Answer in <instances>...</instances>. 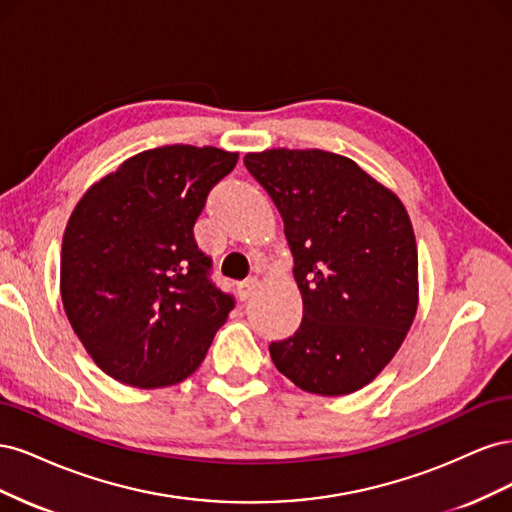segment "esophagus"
<instances>
[{"mask_svg": "<svg viewBox=\"0 0 512 512\" xmlns=\"http://www.w3.org/2000/svg\"><path fill=\"white\" fill-rule=\"evenodd\" d=\"M256 290H258V280H256V277H247L245 282L239 284L241 299H250Z\"/></svg>", "mask_w": 512, "mask_h": 512, "instance_id": "1", "label": "esophagus"}]
</instances>
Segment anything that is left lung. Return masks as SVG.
<instances>
[{"label":"left lung","mask_w":512,"mask_h":512,"mask_svg":"<svg viewBox=\"0 0 512 512\" xmlns=\"http://www.w3.org/2000/svg\"><path fill=\"white\" fill-rule=\"evenodd\" d=\"M247 170L284 220L303 322L269 346L299 389L339 397L391 363L418 307V252L399 196L322 149L247 153Z\"/></svg>","instance_id":"1"}]
</instances>
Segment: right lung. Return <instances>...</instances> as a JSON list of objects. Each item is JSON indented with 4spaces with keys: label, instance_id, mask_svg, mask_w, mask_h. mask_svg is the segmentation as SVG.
I'll return each mask as SVG.
<instances>
[{
    "label": "right lung",
    "instance_id": "obj_1",
    "mask_svg": "<svg viewBox=\"0 0 512 512\" xmlns=\"http://www.w3.org/2000/svg\"><path fill=\"white\" fill-rule=\"evenodd\" d=\"M239 153L166 145L121 162L76 203L59 292L76 337L117 382L162 389L192 376L235 301L209 282L194 224Z\"/></svg>",
    "mask_w": 512,
    "mask_h": 512
}]
</instances>
